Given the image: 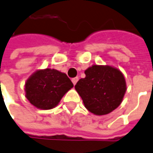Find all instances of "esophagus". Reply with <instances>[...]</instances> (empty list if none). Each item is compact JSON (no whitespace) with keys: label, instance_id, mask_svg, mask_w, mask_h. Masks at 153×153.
I'll return each mask as SVG.
<instances>
[{"label":"esophagus","instance_id":"esophagus-1","mask_svg":"<svg viewBox=\"0 0 153 153\" xmlns=\"http://www.w3.org/2000/svg\"><path fill=\"white\" fill-rule=\"evenodd\" d=\"M78 80H79L78 77H74V78L71 79V82H72V83L74 84V85H76V82H78Z\"/></svg>","mask_w":153,"mask_h":153}]
</instances>
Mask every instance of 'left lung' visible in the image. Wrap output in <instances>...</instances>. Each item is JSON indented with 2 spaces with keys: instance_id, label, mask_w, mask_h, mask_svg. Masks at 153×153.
Here are the masks:
<instances>
[{
  "instance_id": "obj_1",
  "label": "left lung",
  "mask_w": 153,
  "mask_h": 153,
  "mask_svg": "<svg viewBox=\"0 0 153 153\" xmlns=\"http://www.w3.org/2000/svg\"><path fill=\"white\" fill-rule=\"evenodd\" d=\"M85 74L86 77L80 79L75 88L90 112L107 114L121 103L126 84L119 70L95 65L86 70Z\"/></svg>"
}]
</instances>
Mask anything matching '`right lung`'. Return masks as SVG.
<instances>
[{"mask_svg": "<svg viewBox=\"0 0 153 153\" xmlns=\"http://www.w3.org/2000/svg\"><path fill=\"white\" fill-rule=\"evenodd\" d=\"M71 88L73 83L66 74L50 68L36 71L25 84L27 98L41 109L55 107Z\"/></svg>", "mask_w": 153, "mask_h": 153, "instance_id": "obj_1", "label": "right lung"}]
</instances>
